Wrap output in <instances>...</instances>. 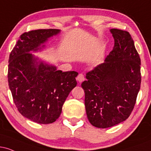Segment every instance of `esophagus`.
I'll return each instance as SVG.
<instances>
[{"mask_svg":"<svg viewBox=\"0 0 151 151\" xmlns=\"http://www.w3.org/2000/svg\"><path fill=\"white\" fill-rule=\"evenodd\" d=\"M77 80L79 81V82H82L84 80V76L83 74H79V75L77 76Z\"/></svg>","mask_w":151,"mask_h":151,"instance_id":"34e87169","label":"esophagus"}]
</instances>
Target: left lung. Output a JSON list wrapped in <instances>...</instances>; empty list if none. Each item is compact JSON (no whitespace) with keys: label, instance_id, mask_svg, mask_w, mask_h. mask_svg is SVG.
Returning a JSON list of instances; mask_svg holds the SVG:
<instances>
[{"label":"left lung","instance_id":"1","mask_svg":"<svg viewBox=\"0 0 151 151\" xmlns=\"http://www.w3.org/2000/svg\"><path fill=\"white\" fill-rule=\"evenodd\" d=\"M114 47L104 62L86 74L81 83L85 93L88 120L106 129L123 122L134 108L141 87V59L129 32L111 29Z\"/></svg>","mask_w":151,"mask_h":151}]
</instances>
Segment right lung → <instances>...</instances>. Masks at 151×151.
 Instances as JSON below:
<instances>
[{
    "mask_svg": "<svg viewBox=\"0 0 151 151\" xmlns=\"http://www.w3.org/2000/svg\"><path fill=\"white\" fill-rule=\"evenodd\" d=\"M60 32L58 29L24 32L10 54L8 79L13 101L23 116L37 124L55 122L77 84V72L57 70L30 53L40 51L50 37Z\"/></svg>",
    "mask_w": 151,
    "mask_h": 151,
    "instance_id": "1",
    "label": "right lung"
}]
</instances>
